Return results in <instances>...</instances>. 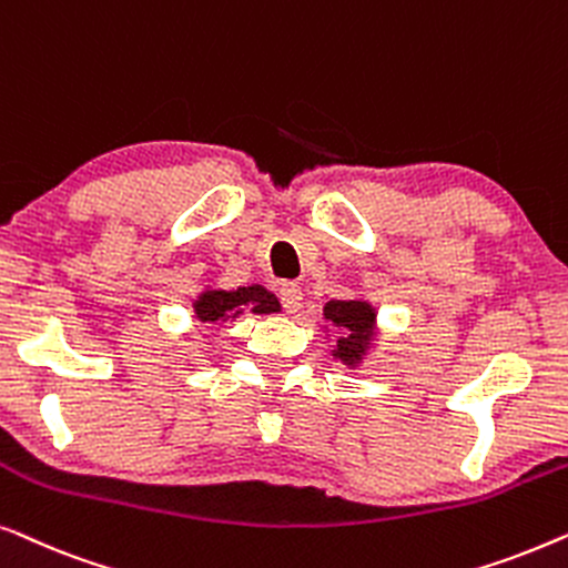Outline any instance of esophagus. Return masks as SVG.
<instances>
[{
    "label": "esophagus",
    "instance_id": "esophagus-1",
    "mask_svg": "<svg viewBox=\"0 0 568 568\" xmlns=\"http://www.w3.org/2000/svg\"><path fill=\"white\" fill-rule=\"evenodd\" d=\"M278 297H282V305L286 313H297V310L302 307V290L300 284H284L282 290H278Z\"/></svg>",
    "mask_w": 568,
    "mask_h": 568
}]
</instances>
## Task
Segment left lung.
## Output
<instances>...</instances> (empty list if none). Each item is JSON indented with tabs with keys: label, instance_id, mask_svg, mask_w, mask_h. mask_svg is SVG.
Returning a JSON list of instances; mask_svg holds the SVG:
<instances>
[{
	"label": "left lung",
	"instance_id": "1",
	"mask_svg": "<svg viewBox=\"0 0 568 568\" xmlns=\"http://www.w3.org/2000/svg\"><path fill=\"white\" fill-rule=\"evenodd\" d=\"M323 317L333 328H338V338L331 354L346 367H359L364 356L372 352L377 341V313L367 300H331L325 302ZM328 328V325H325Z\"/></svg>",
	"mask_w": 568,
	"mask_h": 568
}]
</instances>
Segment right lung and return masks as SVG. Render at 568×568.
Here are the masks:
<instances>
[{"instance_id":"right-lung-1","label":"right lung","mask_w":568,"mask_h":568,"mask_svg":"<svg viewBox=\"0 0 568 568\" xmlns=\"http://www.w3.org/2000/svg\"><path fill=\"white\" fill-rule=\"evenodd\" d=\"M251 310L255 315H271L278 313L282 305H278L276 294H271L266 286L251 284V286H237V290H212L206 286L204 292L193 300V317L199 323L216 325L235 321Z\"/></svg>"}]
</instances>
